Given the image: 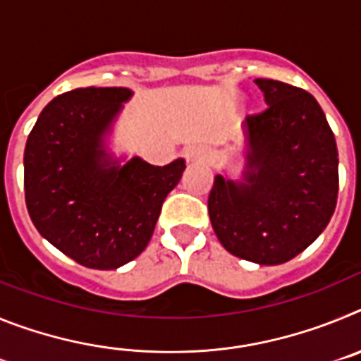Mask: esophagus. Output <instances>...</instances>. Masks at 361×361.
<instances>
[{
  "instance_id": "1",
  "label": "esophagus",
  "mask_w": 361,
  "mask_h": 361,
  "mask_svg": "<svg viewBox=\"0 0 361 361\" xmlns=\"http://www.w3.org/2000/svg\"><path fill=\"white\" fill-rule=\"evenodd\" d=\"M208 159V152L202 148H191L188 152V161H206Z\"/></svg>"
}]
</instances>
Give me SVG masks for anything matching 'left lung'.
I'll list each match as a JSON object with an SVG mask.
<instances>
[{
  "mask_svg": "<svg viewBox=\"0 0 361 361\" xmlns=\"http://www.w3.org/2000/svg\"><path fill=\"white\" fill-rule=\"evenodd\" d=\"M267 108L247 116L242 180L216 175L208 212L220 244L262 266L295 258L327 228L338 199L333 130L309 92L255 79Z\"/></svg>",
  "mask_w": 361,
  "mask_h": 361,
  "instance_id": "obj_1",
  "label": "left lung"
}]
</instances>
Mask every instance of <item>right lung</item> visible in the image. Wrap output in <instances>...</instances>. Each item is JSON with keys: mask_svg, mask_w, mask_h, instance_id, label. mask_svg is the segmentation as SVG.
Instances as JSON below:
<instances>
[{"mask_svg": "<svg viewBox=\"0 0 361 361\" xmlns=\"http://www.w3.org/2000/svg\"><path fill=\"white\" fill-rule=\"evenodd\" d=\"M132 97L123 86L75 88L52 99L25 146V200L32 222L57 250L92 269H117L142 253L184 159L124 166L104 135Z\"/></svg>", "mask_w": 361, "mask_h": 361, "instance_id": "1", "label": "right lung"}]
</instances>
